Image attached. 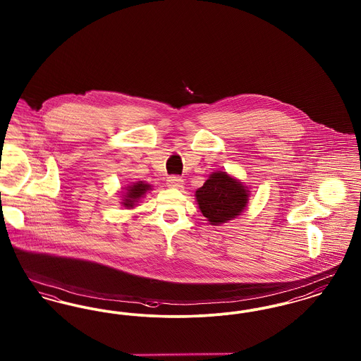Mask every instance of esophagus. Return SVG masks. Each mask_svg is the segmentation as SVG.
I'll return each instance as SVG.
<instances>
[{"mask_svg": "<svg viewBox=\"0 0 361 361\" xmlns=\"http://www.w3.org/2000/svg\"><path fill=\"white\" fill-rule=\"evenodd\" d=\"M166 184L171 188H181L183 184H184V180L178 176H169L168 180H166Z\"/></svg>", "mask_w": 361, "mask_h": 361, "instance_id": "obj_1", "label": "esophagus"}]
</instances>
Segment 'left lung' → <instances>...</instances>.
<instances>
[{
  "label": "left lung",
  "mask_w": 361,
  "mask_h": 361,
  "mask_svg": "<svg viewBox=\"0 0 361 361\" xmlns=\"http://www.w3.org/2000/svg\"><path fill=\"white\" fill-rule=\"evenodd\" d=\"M247 192L227 173H212L204 185L196 190V200L208 222L226 224L243 211L249 197Z\"/></svg>",
  "instance_id": "8db88e82"
}]
</instances>
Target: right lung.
<instances>
[{
	"label": "right lung",
	"instance_id": "right-lung-1",
	"mask_svg": "<svg viewBox=\"0 0 361 361\" xmlns=\"http://www.w3.org/2000/svg\"><path fill=\"white\" fill-rule=\"evenodd\" d=\"M149 189H150V185H147V184H145V183H142V181L135 183L133 187H128V189H127V190H128L127 195H124L126 197H124L123 206H134V203L137 202V199H139L142 195H145L146 190H149Z\"/></svg>",
	"mask_w": 361,
	"mask_h": 361
}]
</instances>
